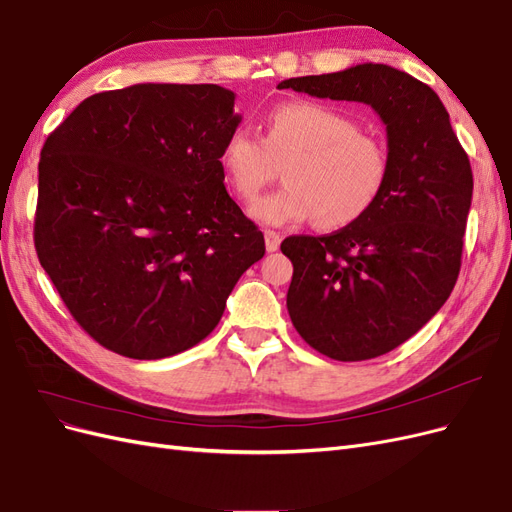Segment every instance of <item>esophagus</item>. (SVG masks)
I'll return each mask as SVG.
<instances>
[{
    "label": "esophagus",
    "instance_id": "1",
    "mask_svg": "<svg viewBox=\"0 0 512 512\" xmlns=\"http://www.w3.org/2000/svg\"><path fill=\"white\" fill-rule=\"evenodd\" d=\"M280 243H282L280 232H275V230H265V245H267V252H277V250H280Z\"/></svg>",
    "mask_w": 512,
    "mask_h": 512
}]
</instances>
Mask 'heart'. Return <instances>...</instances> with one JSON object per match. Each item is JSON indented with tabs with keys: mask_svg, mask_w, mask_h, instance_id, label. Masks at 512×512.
<instances>
[{
	"mask_svg": "<svg viewBox=\"0 0 512 512\" xmlns=\"http://www.w3.org/2000/svg\"><path fill=\"white\" fill-rule=\"evenodd\" d=\"M220 164L241 200H254L273 181L275 164H286V185L256 200L252 215L271 226L316 220L324 230L363 218L391 170L382 141L337 108L312 100L275 106L262 138L247 128L232 130Z\"/></svg>",
	"mask_w": 512,
	"mask_h": 512,
	"instance_id": "heart-1",
	"label": "heart"
}]
</instances>
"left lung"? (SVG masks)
Listing matches in <instances>:
<instances>
[{
    "mask_svg": "<svg viewBox=\"0 0 512 512\" xmlns=\"http://www.w3.org/2000/svg\"><path fill=\"white\" fill-rule=\"evenodd\" d=\"M369 104L386 126L391 170L376 205L333 235L282 241L286 307L305 342L335 361L391 352L455 288L472 205V168L436 91L408 72L359 64L277 85Z\"/></svg>",
    "mask_w": 512,
    "mask_h": 512,
    "instance_id": "left-lung-1",
    "label": "left lung"
}]
</instances>
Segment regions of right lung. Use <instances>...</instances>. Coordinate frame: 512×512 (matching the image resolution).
Masks as SVG:
<instances>
[{
	"label": "right lung",
	"instance_id": "right-lung-1",
	"mask_svg": "<svg viewBox=\"0 0 512 512\" xmlns=\"http://www.w3.org/2000/svg\"><path fill=\"white\" fill-rule=\"evenodd\" d=\"M239 123L220 85L138 83L89 96L46 138L36 252L100 346L138 361L196 346L265 256L224 188Z\"/></svg>",
	"mask_w": 512,
	"mask_h": 512
}]
</instances>
